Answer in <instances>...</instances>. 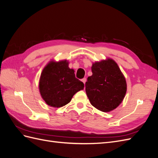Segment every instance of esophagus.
<instances>
[{"label": "esophagus", "mask_w": 158, "mask_h": 158, "mask_svg": "<svg viewBox=\"0 0 158 158\" xmlns=\"http://www.w3.org/2000/svg\"><path fill=\"white\" fill-rule=\"evenodd\" d=\"M82 82L85 84V82H86V78H83V79H82Z\"/></svg>", "instance_id": "34e87169"}]
</instances>
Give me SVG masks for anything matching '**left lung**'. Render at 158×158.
Wrapping results in <instances>:
<instances>
[{"label": "left lung", "mask_w": 158, "mask_h": 158, "mask_svg": "<svg viewBox=\"0 0 158 158\" xmlns=\"http://www.w3.org/2000/svg\"><path fill=\"white\" fill-rule=\"evenodd\" d=\"M92 72L85 83L90 103L103 112L113 111L125 98L127 88L125 76L111 58L93 63Z\"/></svg>", "instance_id": "left-lung-1"}]
</instances>
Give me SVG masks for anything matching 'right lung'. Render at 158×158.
I'll use <instances>...</instances> for the list:
<instances>
[{
    "instance_id": "obj_1",
    "label": "right lung",
    "mask_w": 158,
    "mask_h": 158,
    "mask_svg": "<svg viewBox=\"0 0 158 158\" xmlns=\"http://www.w3.org/2000/svg\"><path fill=\"white\" fill-rule=\"evenodd\" d=\"M67 60L49 61L43 69L39 81L41 96L48 106L59 108L68 104L84 84L75 77Z\"/></svg>"
}]
</instances>
